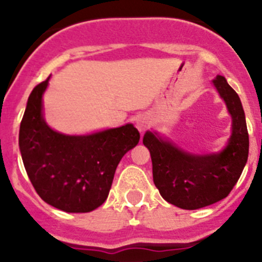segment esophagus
<instances>
[{"mask_svg": "<svg viewBox=\"0 0 262 262\" xmlns=\"http://www.w3.org/2000/svg\"><path fill=\"white\" fill-rule=\"evenodd\" d=\"M135 120H136V127H138L139 131H140V133L145 131V128H147V126H148L147 117L143 114H139L138 117H136Z\"/></svg>", "mask_w": 262, "mask_h": 262, "instance_id": "esophagus-1", "label": "esophagus"}]
</instances>
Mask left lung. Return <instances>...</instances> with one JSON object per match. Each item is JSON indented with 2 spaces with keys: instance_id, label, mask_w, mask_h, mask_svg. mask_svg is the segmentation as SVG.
Instances as JSON below:
<instances>
[{
  "instance_id": "1",
  "label": "left lung",
  "mask_w": 262,
  "mask_h": 262,
  "mask_svg": "<svg viewBox=\"0 0 262 262\" xmlns=\"http://www.w3.org/2000/svg\"><path fill=\"white\" fill-rule=\"evenodd\" d=\"M212 84L232 118V133L221 152L190 154L156 131H147L143 138L160 194L184 210L202 209L226 198L248 160L249 136L242 101L223 76H216Z\"/></svg>"
}]
</instances>
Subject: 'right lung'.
Here are the masks:
<instances>
[{
  "mask_svg": "<svg viewBox=\"0 0 262 262\" xmlns=\"http://www.w3.org/2000/svg\"><path fill=\"white\" fill-rule=\"evenodd\" d=\"M48 80L34 88L19 128L23 165L41 200L66 212H89L106 201L122 157L139 143L128 123L89 135H67L43 117Z\"/></svg>",
  "mask_w": 262,
  "mask_h": 262,
  "instance_id": "add662e5",
  "label": "right lung"
}]
</instances>
